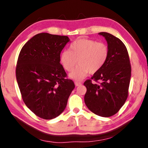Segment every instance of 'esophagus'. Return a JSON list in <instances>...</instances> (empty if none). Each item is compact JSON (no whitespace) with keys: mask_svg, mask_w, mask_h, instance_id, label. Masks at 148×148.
I'll use <instances>...</instances> for the list:
<instances>
[{"mask_svg":"<svg viewBox=\"0 0 148 148\" xmlns=\"http://www.w3.org/2000/svg\"><path fill=\"white\" fill-rule=\"evenodd\" d=\"M74 84H75V86H76V87H77V86H81V85L82 84L81 82H74Z\"/></svg>","mask_w":148,"mask_h":148,"instance_id":"34e87169","label":"esophagus"}]
</instances>
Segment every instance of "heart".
Returning a JSON list of instances; mask_svg holds the SVG:
<instances>
[{"mask_svg": "<svg viewBox=\"0 0 148 148\" xmlns=\"http://www.w3.org/2000/svg\"><path fill=\"white\" fill-rule=\"evenodd\" d=\"M109 55L106 44L92 40L81 38L74 42L70 51L64 50L60 55V62L67 72L72 71L77 63V67L69 74L75 81H81L89 73L98 72L104 66Z\"/></svg>", "mask_w": 148, "mask_h": 148, "instance_id": "heart-1", "label": "heart"}]
</instances>
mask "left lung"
Listing matches in <instances>:
<instances>
[{"instance_id": "8db88e82", "label": "left lung", "mask_w": 148, "mask_h": 148, "mask_svg": "<svg viewBox=\"0 0 148 148\" xmlns=\"http://www.w3.org/2000/svg\"><path fill=\"white\" fill-rule=\"evenodd\" d=\"M107 42L109 55L101 69L91 79L101 82H84L87 92L84 101L90 111L97 116L110 117L123 106L128 97L131 67L127 47L118 38L105 32H99Z\"/></svg>"}]
</instances>
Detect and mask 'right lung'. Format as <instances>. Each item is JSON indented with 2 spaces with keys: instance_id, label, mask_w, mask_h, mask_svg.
Masks as SVG:
<instances>
[{
  "instance_id": "add662e5",
  "label": "right lung",
  "mask_w": 148,
  "mask_h": 148,
  "mask_svg": "<svg viewBox=\"0 0 148 148\" xmlns=\"http://www.w3.org/2000/svg\"><path fill=\"white\" fill-rule=\"evenodd\" d=\"M71 41L68 36L42 32L31 38L20 51L16 79L26 106L44 119L63 112L74 82L65 79L60 54Z\"/></svg>"
}]
</instances>
